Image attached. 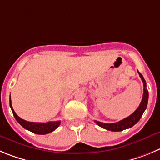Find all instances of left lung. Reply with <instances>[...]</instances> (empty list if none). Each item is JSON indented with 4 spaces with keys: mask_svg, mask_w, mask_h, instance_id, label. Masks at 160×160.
<instances>
[{
    "mask_svg": "<svg viewBox=\"0 0 160 160\" xmlns=\"http://www.w3.org/2000/svg\"><path fill=\"white\" fill-rule=\"evenodd\" d=\"M139 77H140L141 80L143 81V98H142V101H141L140 104L138 107V108L136 109L135 112L132 113L131 116H129L128 117L125 118V119H122L120 121L117 122V123H102V122H99L95 120L96 123L97 125H99L100 127L103 128L104 129H107L108 131H112V132H120V131L125 130V129L130 128L132 127H133L134 125L136 124L138 121H139L140 118L143 116V113L144 112V111L147 108V105H148V91L146 88V81H145L144 78L142 76L140 72L138 71Z\"/></svg>",
    "mask_w": 160,
    "mask_h": 160,
    "instance_id": "obj_1",
    "label": "left lung"
}]
</instances>
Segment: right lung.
<instances>
[{
	"label": "right lung",
	"mask_w": 160,
	"mask_h": 160,
	"mask_svg": "<svg viewBox=\"0 0 160 160\" xmlns=\"http://www.w3.org/2000/svg\"><path fill=\"white\" fill-rule=\"evenodd\" d=\"M9 105L11 109H12V114H13L15 119H17V121L24 128L27 129V130L33 132V133L35 134L45 135V134L50 133V132L56 130V129L59 127V125L60 124V121H49L47 122V123H35V122L26 121V120H24V119L20 118L19 116L16 114V112H14L13 108H12V107L11 97H10L9 100Z\"/></svg>",
	"instance_id": "right-lung-1"
}]
</instances>
